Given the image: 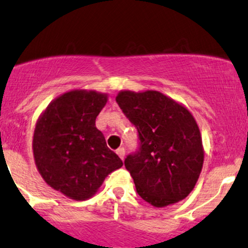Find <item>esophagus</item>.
<instances>
[{
  "instance_id": "obj_1",
  "label": "esophagus",
  "mask_w": 248,
  "mask_h": 248,
  "mask_svg": "<svg viewBox=\"0 0 248 248\" xmlns=\"http://www.w3.org/2000/svg\"><path fill=\"white\" fill-rule=\"evenodd\" d=\"M116 154H118L119 157H120L121 160H124V155H126V150H124V147H121V148H119L118 150H116Z\"/></svg>"
}]
</instances>
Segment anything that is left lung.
I'll return each instance as SVG.
<instances>
[{"mask_svg": "<svg viewBox=\"0 0 248 248\" xmlns=\"http://www.w3.org/2000/svg\"><path fill=\"white\" fill-rule=\"evenodd\" d=\"M115 100L139 133V149L124 160L136 192L155 207L186 198L204 162L201 132L191 113L157 91H121Z\"/></svg>", "mask_w": 248, "mask_h": 248, "instance_id": "1", "label": "left lung"}]
</instances>
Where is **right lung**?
<instances>
[{
    "mask_svg": "<svg viewBox=\"0 0 248 248\" xmlns=\"http://www.w3.org/2000/svg\"><path fill=\"white\" fill-rule=\"evenodd\" d=\"M107 94L75 90L56 98L39 116L32 149L37 169L52 189L86 201L105 178L124 166L95 127Z\"/></svg>",
    "mask_w": 248,
    "mask_h": 248,
    "instance_id": "obj_1",
    "label": "right lung"
}]
</instances>
